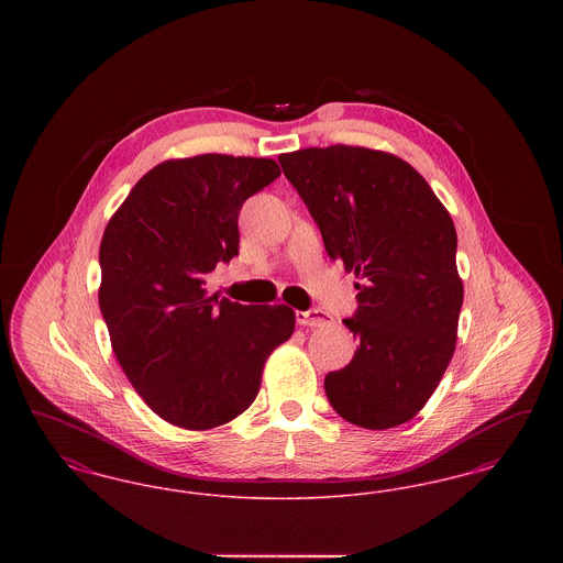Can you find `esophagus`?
I'll return each mask as SVG.
<instances>
[{"label": "esophagus", "instance_id": "obj_1", "mask_svg": "<svg viewBox=\"0 0 563 563\" xmlns=\"http://www.w3.org/2000/svg\"><path fill=\"white\" fill-rule=\"evenodd\" d=\"M295 321L301 327H322L329 322V317L322 310H297Z\"/></svg>", "mask_w": 563, "mask_h": 563}]
</instances>
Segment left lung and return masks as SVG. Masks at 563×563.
Segmentation results:
<instances>
[{
	"label": "left lung",
	"instance_id": "8db88e82",
	"mask_svg": "<svg viewBox=\"0 0 563 563\" xmlns=\"http://www.w3.org/2000/svg\"><path fill=\"white\" fill-rule=\"evenodd\" d=\"M278 161L329 257L361 278L356 314L344 319L358 349L324 377L327 399L361 429L405 424L454 356L464 297L454 221L427 179L395 154L338 143Z\"/></svg>",
	"mask_w": 563,
	"mask_h": 563
}]
</instances>
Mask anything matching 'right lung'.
Listing matches in <instances>:
<instances>
[{
	"label": "right lung",
	"instance_id": "right-lung-1",
	"mask_svg": "<svg viewBox=\"0 0 563 563\" xmlns=\"http://www.w3.org/2000/svg\"><path fill=\"white\" fill-rule=\"evenodd\" d=\"M278 175L272 158L161 162L109 219L101 314L129 382L168 424L209 430L241 416L269 354L294 335L289 306H242L205 289L207 274L239 255L242 202Z\"/></svg>",
	"mask_w": 563,
	"mask_h": 563
}]
</instances>
